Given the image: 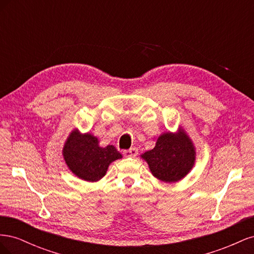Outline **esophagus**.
Returning a JSON list of instances; mask_svg holds the SVG:
<instances>
[{
  "instance_id": "obj_1",
  "label": "esophagus",
  "mask_w": 254,
  "mask_h": 254,
  "mask_svg": "<svg viewBox=\"0 0 254 254\" xmlns=\"http://www.w3.org/2000/svg\"><path fill=\"white\" fill-rule=\"evenodd\" d=\"M124 156L127 158H134L137 156V149L135 147H131L128 150H124Z\"/></svg>"
}]
</instances>
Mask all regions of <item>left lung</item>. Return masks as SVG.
I'll return each instance as SVG.
<instances>
[{"label": "left lung", "instance_id": "1", "mask_svg": "<svg viewBox=\"0 0 254 254\" xmlns=\"http://www.w3.org/2000/svg\"><path fill=\"white\" fill-rule=\"evenodd\" d=\"M151 174L161 181L177 182L193 168L196 160L194 144L182 128L178 132L161 134L151 150L141 156Z\"/></svg>", "mask_w": 254, "mask_h": 254}]
</instances>
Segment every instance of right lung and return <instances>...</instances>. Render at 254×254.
<instances>
[{"instance_id":"obj_1","label":"right lung","mask_w":254,"mask_h":254,"mask_svg":"<svg viewBox=\"0 0 254 254\" xmlns=\"http://www.w3.org/2000/svg\"><path fill=\"white\" fill-rule=\"evenodd\" d=\"M64 159L70 171L78 178L95 182L102 179L113 161L122 155L113 145L101 147L96 136L72 130L63 149Z\"/></svg>"}]
</instances>
